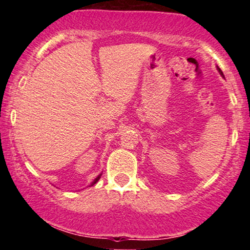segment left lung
I'll use <instances>...</instances> for the list:
<instances>
[{
    "label": "left lung",
    "instance_id": "obj_1",
    "mask_svg": "<svg viewBox=\"0 0 250 250\" xmlns=\"http://www.w3.org/2000/svg\"><path fill=\"white\" fill-rule=\"evenodd\" d=\"M217 69H219V71H220V74H221V75H223V73H222V71H221V69H220L219 67H217Z\"/></svg>",
    "mask_w": 250,
    "mask_h": 250
}]
</instances>
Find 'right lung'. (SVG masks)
I'll use <instances>...</instances> for the list:
<instances>
[{
    "label": "right lung",
    "mask_w": 250,
    "mask_h": 250,
    "mask_svg": "<svg viewBox=\"0 0 250 250\" xmlns=\"http://www.w3.org/2000/svg\"><path fill=\"white\" fill-rule=\"evenodd\" d=\"M100 177H101V175H99V176H97V177H96V179H95V180H94V181H93V182H91V185H90V186H94V185H95V183L97 182V181H99V180H100Z\"/></svg>",
    "instance_id": "obj_1"
}]
</instances>
